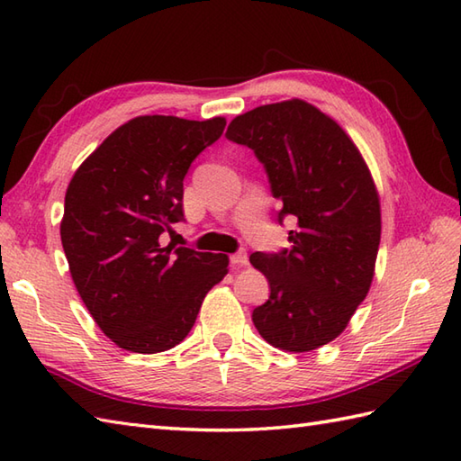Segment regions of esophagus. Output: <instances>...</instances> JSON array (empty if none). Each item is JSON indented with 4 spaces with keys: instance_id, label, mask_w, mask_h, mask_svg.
<instances>
[{
    "instance_id": "obj_1",
    "label": "esophagus",
    "mask_w": 461,
    "mask_h": 461,
    "mask_svg": "<svg viewBox=\"0 0 461 461\" xmlns=\"http://www.w3.org/2000/svg\"><path fill=\"white\" fill-rule=\"evenodd\" d=\"M231 259V263H233V267H246L248 263H249V259H248V253L246 251H238V253H233V256L230 258Z\"/></svg>"
}]
</instances>
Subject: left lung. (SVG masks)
<instances>
[{
    "label": "left lung",
    "mask_w": 461,
    "mask_h": 461,
    "mask_svg": "<svg viewBox=\"0 0 461 461\" xmlns=\"http://www.w3.org/2000/svg\"><path fill=\"white\" fill-rule=\"evenodd\" d=\"M263 162L283 215H295L293 248L251 253L271 295L253 325L271 347L309 352L335 340L365 301L380 246V195L345 129L303 99L263 104L225 132Z\"/></svg>",
    "instance_id": "obj_1"
}]
</instances>
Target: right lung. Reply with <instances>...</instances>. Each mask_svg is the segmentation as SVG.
<instances>
[{"instance_id": "obj_1", "label": "right lung", "mask_w": 461, "mask_h": 461, "mask_svg": "<svg viewBox=\"0 0 461 461\" xmlns=\"http://www.w3.org/2000/svg\"><path fill=\"white\" fill-rule=\"evenodd\" d=\"M223 126V116H134L86 156L67 185L61 243L68 271L116 347L140 355L176 347L208 291L228 276L223 253L160 243L184 215L185 172Z\"/></svg>"}]
</instances>
